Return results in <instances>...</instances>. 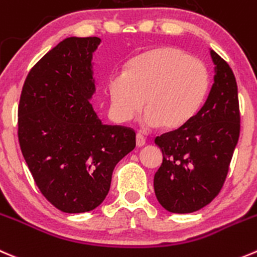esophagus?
Masks as SVG:
<instances>
[{"label": "esophagus", "instance_id": "34e87169", "mask_svg": "<svg viewBox=\"0 0 257 257\" xmlns=\"http://www.w3.org/2000/svg\"><path fill=\"white\" fill-rule=\"evenodd\" d=\"M136 144L138 148H141V147H143L144 144H146V138H144L142 134H137L136 136Z\"/></svg>", "mask_w": 257, "mask_h": 257}]
</instances>
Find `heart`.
<instances>
[{
    "instance_id": "obj_1",
    "label": "heart",
    "mask_w": 257,
    "mask_h": 257,
    "mask_svg": "<svg viewBox=\"0 0 257 257\" xmlns=\"http://www.w3.org/2000/svg\"><path fill=\"white\" fill-rule=\"evenodd\" d=\"M210 88L202 62L178 47L158 46L137 55L124 74L109 79L110 108L118 121L146 110L143 124L164 131L183 128L195 118Z\"/></svg>"
}]
</instances>
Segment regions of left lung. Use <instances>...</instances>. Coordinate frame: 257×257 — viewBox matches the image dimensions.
Wrapping results in <instances>:
<instances>
[{
	"label": "left lung",
	"instance_id": "obj_1",
	"mask_svg": "<svg viewBox=\"0 0 257 257\" xmlns=\"http://www.w3.org/2000/svg\"><path fill=\"white\" fill-rule=\"evenodd\" d=\"M210 54L215 76L206 103L187 125L154 141L163 154L154 192L162 207L173 213L195 212L218 195L240 137L235 75L220 55Z\"/></svg>",
	"mask_w": 257,
	"mask_h": 257
}]
</instances>
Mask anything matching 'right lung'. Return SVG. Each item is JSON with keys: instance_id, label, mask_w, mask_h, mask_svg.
<instances>
[{"instance_id": "obj_1", "label": "right lung", "mask_w": 257, "mask_h": 257, "mask_svg": "<svg viewBox=\"0 0 257 257\" xmlns=\"http://www.w3.org/2000/svg\"><path fill=\"white\" fill-rule=\"evenodd\" d=\"M99 37H68L30 70L19 105L22 156L42 195L66 213L98 207L114 167L136 148V132L94 111L93 54Z\"/></svg>"}]
</instances>
